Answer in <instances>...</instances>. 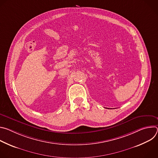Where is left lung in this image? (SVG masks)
I'll return each mask as SVG.
<instances>
[{"mask_svg":"<svg viewBox=\"0 0 158 158\" xmlns=\"http://www.w3.org/2000/svg\"><path fill=\"white\" fill-rule=\"evenodd\" d=\"M107 109H108V108H107Z\"/></svg>","mask_w":158,"mask_h":158,"instance_id":"1","label":"left lung"}]
</instances>
